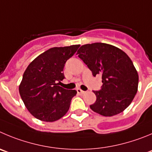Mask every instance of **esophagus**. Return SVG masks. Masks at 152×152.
<instances>
[{
	"instance_id": "1",
	"label": "esophagus",
	"mask_w": 152,
	"mask_h": 152,
	"mask_svg": "<svg viewBox=\"0 0 152 152\" xmlns=\"http://www.w3.org/2000/svg\"><path fill=\"white\" fill-rule=\"evenodd\" d=\"M76 91H77V93L79 94H83L86 93V91H83L82 89H80V88H78Z\"/></svg>"
}]
</instances>
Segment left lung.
I'll return each mask as SVG.
<instances>
[{
	"instance_id": "1",
	"label": "left lung",
	"mask_w": 152,
	"mask_h": 152,
	"mask_svg": "<svg viewBox=\"0 0 152 152\" xmlns=\"http://www.w3.org/2000/svg\"><path fill=\"white\" fill-rule=\"evenodd\" d=\"M94 76H102L97 100L90 108L103 116L122 113L134 100L138 90L139 76L128 55L121 49L103 42L86 44L77 54Z\"/></svg>"
}]
</instances>
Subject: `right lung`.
I'll return each mask as SVG.
<instances>
[{"label":"right lung","mask_w":152,"mask_h":152,"mask_svg":"<svg viewBox=\"0 0 152 152\" xmlns=\"http://www.w3.org/2000/svg\"><path fill=\"white\" fill-rule=\"evenodd\" d=\"M79 46L51 48L37 57L25 69L18 90L25 106L36 118L52 122L69 110L77 91L58 85L64 79L65 63Z\"/></svg>","instance_id":"right-lung-1"}]
</instances>
